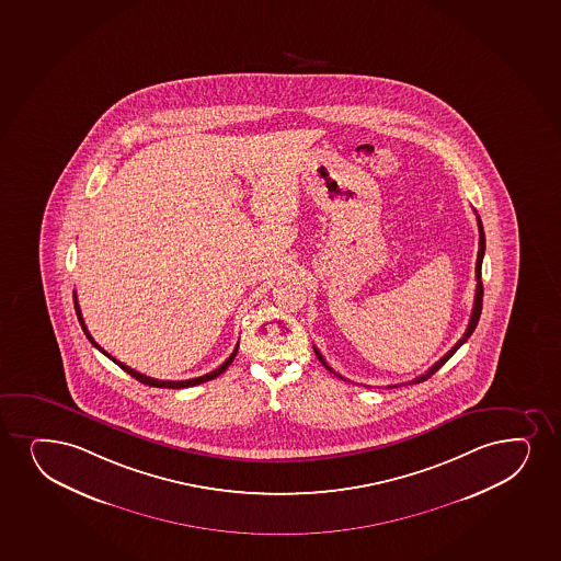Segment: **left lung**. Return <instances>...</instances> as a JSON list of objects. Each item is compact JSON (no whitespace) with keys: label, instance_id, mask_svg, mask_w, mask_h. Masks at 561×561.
Masks as SVG:
<instances>
[{"label":"left lung","instance_id":"left-lung-1","mask_svg":"<svg viewBox=\"0 0 561 561\" xmlns=\"http://www.w3.org/2000/svg\"><path fill=\"white\" fill-rule=\"evenodd\" d=\"M477 225H479V253H477V264H474V277H477V287H474V302H473V310H471V317H469V323L468 329H466V332H463V336L458 340V342L455 343V347L453 350L448 351L447 355L442 356L437 363L432 366V368L426 371V374H422V376L415 377L413 381L411 382H421L426 381L428 377L434 376L435 371L437 369L442 368L443 364L447 363L448 358L450 356L455 355L456 351L460 350L461 345L463 343L468 342L469 336L473 334L474 327H477V323H479V317H481L482 311V282H481V268H482V257H484V250H486V240H484V229H482V221L479 216H477ZM313 351H316L317 358H319V363L323 364L324 368L329 369L330 374H334V376L340 377V379H343L340 374H336L334 369L330 368L329 364H327V360H324L323 355L319 353V351L313 347ZM345 381V379H343ZM392 387H398V385H392ZM390 387V389H392Z\"/></svg>","mask_w":561,"mask_h":561}]
</instances>
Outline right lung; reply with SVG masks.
Returning <instances> with one entry per match:
<instances>
[{
    "label": "right lung",
    "mask_w": 561,
    "mask_h": 561,
    "mask_svg": "<svg viewBox=\"0 0 561 561\" xmlns=\"http://www.w3.org/2000/svg\"><path fill=\"white\" fill-rule=\"evenodd\" d=\"M73 300L75 310H77V317H79L80 327H82V330H84V334H87L88 340L92 342L93 347H98V350H100L103 355L108 356V358H111L114 364H118L119 368L124 369V371H127L129 376L135 377L137 381L145 382V385H150V387H158V389H185V387H195V385H201V382L210 381V379H216V377L221 376L225 369L231 366V363L234 360V356H237L238 353L237 345L234 351H232L231 356H229V358H227V360H225V363L221 364L219 368L214 369V371H210V374H206V376L195 377V379H185V381H159V379H153V377L142 376V374H139V371H135V369L129 368V366H126V364L116 360L114 356L108 355V353H106V351L101 347L100 343L93 340L92 334L88 332L87 324H84V319H82V313H80L79 300H77V290H73Z\"/></svg>",
    "instance_id": "right-lung-1"
}]
</instances>
